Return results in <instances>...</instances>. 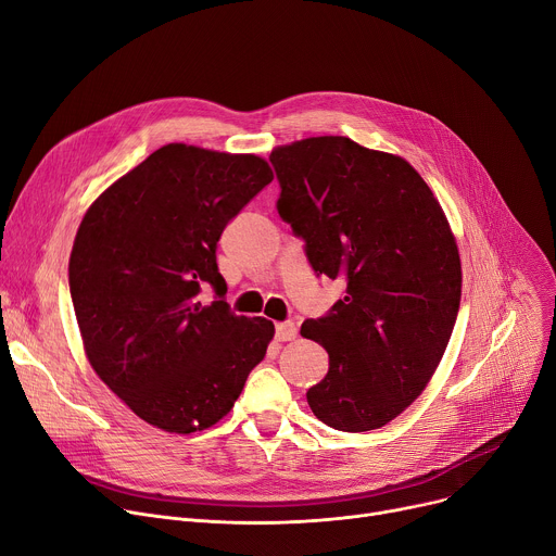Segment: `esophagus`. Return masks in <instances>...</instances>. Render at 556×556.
<instances>
[{
    "instance_id": "esophagus-1",
    "label": "esophagus",
    "mask_w": 556,
    "mask_h": 556,
    "mask_svg": "<svg viewBox=\"0 0 556 556\" xmlns=\"http://www.w3.org/2000/svg\"><path fill=\"white\" fill-rule=\"evenodd\" d=\"M295 336H298V329L293 323L276 325V340H280V343H287V340H293Z\"/></svg>"
}]
</instances>
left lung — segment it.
I'll return each mask as SVG.
<instances>
[{
	"label": "left lung",
	"instance_id": "1",
	"mask_svg": "<svg viewBox=\"0 0 556 556\" xmlns=\"http://www.w3.org/2000/svg\"><path fill=\"white\" fill-rule=\"evenodd\" d=\"M269 160L278 213L314 271L348 280L331 314L301 327L329 354L307 403L333 430H378L422 394L456 323L463 274L445 211L405 157L343 136L282 144Z\"/></svg>",
	"mask_w": 556,
	"mask_h": 556
}]
</instances>
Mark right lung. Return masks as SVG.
<instances>
[{
	"mask_svg": "<svg viewBox=\"0 0 556 556\" xmlns=\"http://www.w3.org/2000/svg\"><path fill=\"white\" fill-rule=\"evenodd\" d=\"M271 180L261 155L174 142L84 213L68 261L84 354L104 386L157 430L191 434L216 425L267 354L274 323L229 312L216 244ZM204 283L220 302L201 305Z\"/></svg>",
	"mask_w": 556,
	"mask_h": 556,
	"instance_id": "right-lung-1",
	"label": "right lung"
}]
</instances>
